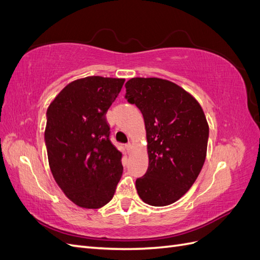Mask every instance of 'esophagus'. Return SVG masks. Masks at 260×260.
Returning a JSON list of instances; mask_svg holds the SVG:
<instances>
[{
  "mask_svg": "<svg viewBox=\"0 0 260 260\" xmlns=\"http://www.w3.org/2000/svg\"><path fill=\"white\" fill-rule=\"evenodd\" d=\"M131 148H132V143L131 142H128L127 144H125V149H127L128 152L131 151Z\"/></svg>",
  "mask_w": 260,
  "mask_h": 260,
  "instance_id": "34e87169",
  "label": "esophagus"
}]
</instances>
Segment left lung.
Masks as SVG:
<instances>
[{
    "label": "left lung",
    "mask_w": 260,
    "mask_h": 260,
    "mask_svg": "<svg viewBox=\"0 0 260 260\" xmlns=\"http://www.w3.org/2000/svg\"><path fill=\"white\" fill-rule=\"evenodd\" d=\"M125 99L143 115L148 168L136 186L152 206L175 203L195 182L206 158L209 127L199 102L174 82L132 78Z\"/></svg>",
    "instance_id": "1"
}]
</instances>
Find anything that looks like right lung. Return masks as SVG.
Segmentation results:
<instances>
[{"label":"right lung","mask_w":260,"mask_h":260,"mask_svg":"<svg viewBox=\"0 0 260 260\" xmlns=\"http://www.w3.org/2000/svg\"><path fill=\"white\" fill-rule=\"evenodd\" d=\"M124 79L86 77L70 82L46 112L44 132L52 175L76 205L100 208L113 199L122 153L111 141L105 114Z\"/></svg>","instance_id":"1"}]
</instances>
